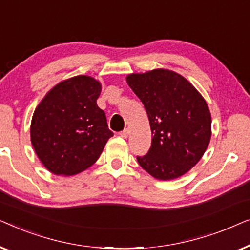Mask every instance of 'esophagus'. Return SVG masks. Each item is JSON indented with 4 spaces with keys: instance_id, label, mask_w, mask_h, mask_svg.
Returning <instances> with one entry per match:
<instances>
[{
    "instance_id": "esophagus-1",
    "label": "esophagus",
    "mask_w": 250,
    "mask_h": 250,
    "mask_svg": "<svg viewBox=\"0 0 250 250\" xmlns=\"http://www.w3.org/2000/svg\"><path fill=\"white\" fill-rule=\"evenodd\" d=\"M128 134H129V131H128V129H127V128H125V129H124V131H122L121 133H119V135H121V136H122V138H124V139H126V138H127V136H128Z\"/></svg>"
}]
</instances>
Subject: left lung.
<instances>
[{
	"mask_svg": "<svg viewBox=\"0 0 250 250\" xmlns=\"http://www.w3.org/2000/svg\"><path fill=\"white\" fill-rule=\"evenodd\" d=\"M127 84L145 104L152 141L140 166L158 180L182 176L201 159L209 145L211 117L197 88L180 74L153 69L129 74Z\"/></svg>",
	"mask_w": 250,
	"mask_h": 250,
	"instance_id": "1",
	"label": "left lung"
}]
</instances>
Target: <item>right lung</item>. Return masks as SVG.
I'll use <instances>...</instances> for the list:
<instances>
[{"instance_id":"1","label":"right lung","mask_w":250,"mask_h":250,"mask_svg":"<svg viewBox=\"0 0 250 250\" xmlns=\"http://www.w3.org/2000/svg\"><path fill=\"white\" fill-rule=\"evenodd\" d=\"M100 82L71 77L51 88L34 111L30 140L41 163L56 175H75L93 165L114 135L97 100Z\"/></svg>"}]
</instances>
